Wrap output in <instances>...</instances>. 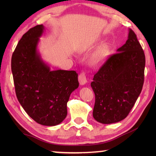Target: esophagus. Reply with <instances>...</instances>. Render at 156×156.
I'll return each mask as SVG.
<instances>
[{
  "label": "esophagus",
  "instance_id": "1",
  "mask_svg": "<svg viewBox=\"0 0 156 156\" xmlns=\"http://www.w3.org/2000/svg\"><path fill=\"white\" fill-rule=\"evenodd\" d=\"M78 81L80 85H84V84H85L87 83V79L85 73L83 72L79 74Z\"/></svg>",
  "mask_w": 156,
  "mask_h": 156
}]
</instances>
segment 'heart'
<instances>
[{"label":"heart","mask_w":156,"mask_h":156,"mask_svg":"<svg viewBox=\"0 0 156 156\" xmlns=\"http://www.w3.org/2000/svg\"><path fill=\"white\" fill-rule=\"evenodd\" d=\"M109 48L107 44H104L95 51L89 58V64L91 67H97L106 61L109 56Z\"/></svg>","instance_id":"1"}]
</instances>
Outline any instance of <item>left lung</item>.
Wrapping results in <instances>:
<instances>
[{
    "label": "left lung",
    "mask_w": 156,
    "mask_h": 156,
    "mask_svg": "<svg viewBox=\"0 0 156 156\" xmlns=\"http://www.w3.org/2000/svg\"><path fill=\"white\" fill-rule=\"evenodd\" d=\"M145 56L136 34L129 29L126 43L117 49L94 75V118L102 124L115 123L128 115L144 83Z\"/></svg>",
    "instance_id": "1"
}]
</instances>
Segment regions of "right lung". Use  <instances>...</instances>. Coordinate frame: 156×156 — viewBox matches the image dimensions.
Instances as JSON below:
<instances>
[{
	"mask_svg": "<svg viewBox=\"0 0 156 156\" xmlns=\"http://www.w3.org/2000/svg\"><path fill=\"white\" fill-rule=\"evenodd\" d=\"M45 28H31L18 42L12 57L16 94L26 113L37 123L56 126L67 115V103L79 86L75 71L51 70L38 46Z\"/></svg>",
	"mask_w": 156,
	"mask_h": 156,
	"instance_id": "obj_1",
	"label": "right lung"
}]
</instances>
